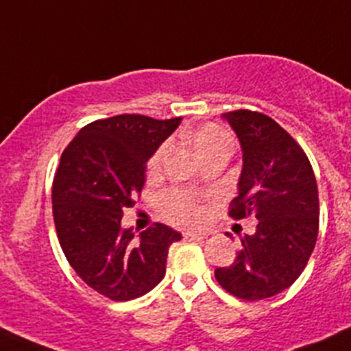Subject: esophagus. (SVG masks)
Returning <instances> with one entry per match:
<instances>
[{
	"label": "esophagus",
	"mask_w": 351,
	"mask_h": 351,
	"mask_svg": "<svg viewBox=\"0 0 351 351\" xmlns=\"http://www.w3.org/2000/svg\"><path fill=\"white\" fill-rule=\"evenodd\" d=\"M186 239H205L206 232H199V231H186L184 232Z\"/></svg>",
	"instance_id": "1"
}]
</instances>
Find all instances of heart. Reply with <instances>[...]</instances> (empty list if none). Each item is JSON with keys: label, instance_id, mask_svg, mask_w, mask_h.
Masks as SVG:
<instances>
[{"label": "heart", "instance_id": "heart-1", "mask_svg": "<svg viewBox=\"0 0 351 351\" xmlns=\"http://www.w3.org/2000/svg\"><path fill=\"white\" fill-rule=\"evenodd\" d=\"M191 141L199 158H205L210 153L220 152V149H229V152L232 149V139L229 132H226L215 123H206V125L195 129L191 132ZM169 148L170 143H163L156 149L152 158V167H158L162 163ZM160 208H162L163 215L167 219L178 223H198L203 219V213H205L202 203L195 196L186 191H179V189L163 193L160 196Z\"/></svg>", "mask_w": 351, "mask_h": 351}]
</instances>
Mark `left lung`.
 <instances>
[{"label":"left lung","mask_w":351,"mask_h":351,"mask_svg":"<svg viewBox=\"0 0 351 351\" xmlns=\"http://www.w3.org/2000/svg\"><path fill=\"white\" fill-rule=\"evenodd\" d=\"M223 119L243 149L229 217L253 215L258 223L255 234L241 236L234 263L215 269V279L231 295L255 302L285 291L305 269L319 234V191L308 156L276 120L252 110Z\"/></svg>","instance_id":"1"}]
</instances>
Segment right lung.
<instances>
[{
	"instance_id": "1",
	"label": "right lung",
	"mask_w": 351,
	"mask_h": 351,
	"mask_svg": "<svg viewBox=\"0 0 351 351\" xmlns=\"http://www.w3.org/2000/svg\"><path fill=\"white\" fill-rule=\"evenodd\" d=\"M123 113L88 123L63 149L51 188L60 246L79 278L113 302L152 291L181 234L153 223L134 238L120 228L146 182V163L181 123Z\"/></svg>"
}]
</instances>
